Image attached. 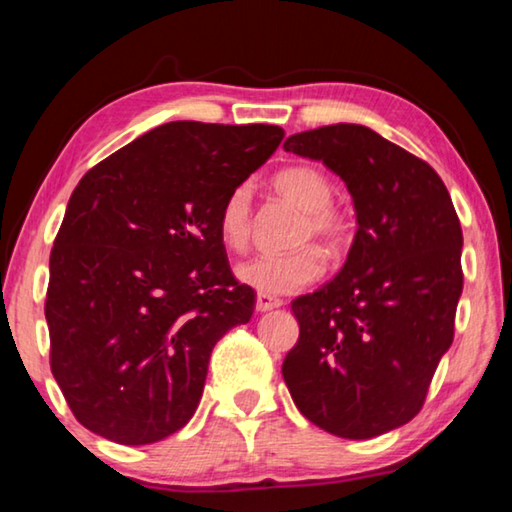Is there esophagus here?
I'll list each match as a JSON object with an SVG mask.
<instances>
[{
	"instance_id": "esophagus-1",
	"label": "esophagus",
	"mask_w": 512,
	"mask_h": 512,
	"mask_svg": "<svg viewBox=\"0 0 512 512\" xmlns=\"http://www.w3.org/2000/svg\"><path fill=\"white\" fill-rule=\"evenodd\" d=\"M282 307V300L280 298H273V296H266V293H257V300H255V309L257 311H271Z\"/></svg>"
}]
</instances>
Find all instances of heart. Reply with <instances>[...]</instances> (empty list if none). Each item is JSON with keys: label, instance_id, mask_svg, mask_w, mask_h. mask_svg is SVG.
<instances>
[{"label": "heart", "instance_id": "b5f03b06", "mask_svg": "<svg viewBox=\"0 0 512 512\" xmlns=\"http://www.w3.org/2000/svg\"><path fill=\"white\" fill-rule=\"evenodd\" d=\"M275 194L298 207L302 221L293 244L302 246L289 255H262L237 268V277L250 289L266 296H287L309 287L325 271L320 251L305 247L316 240L327 257H339L350 244L352 221L334 205V183L314 164H293L273 176ZM219 237L235 253H244L253 237V196L248 185H239L225 196L216 216Z\"/></svg>", "mask_w": 512, "mask_h": 512}]
</instances>
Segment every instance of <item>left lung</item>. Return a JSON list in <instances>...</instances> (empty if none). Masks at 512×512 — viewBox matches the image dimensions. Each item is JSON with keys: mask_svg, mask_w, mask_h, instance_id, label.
Here are the masks:
<instances>
[{"mask_svg": "<svg viewBox=\"0 0 512 512\" xmlns=\"http://www.w3.org/2000/svg\"><path fill=\"white\" fill-rule=\"evenodd\" d=\"M284 149L339 173L359 230L341 273L291 302L300 336L282 375L316 427L375 438L420 413L454 341L461 221L433 167L366 126H320Z\"/></svg>", "mask_w": 512, "mask_h": 512, "instance_id": "8db88e82", "label": "left lung"}]
</instances>
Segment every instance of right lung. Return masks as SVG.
<instances>
[{"label":"right lung","instance_id":"1","mask_svg":"<svg viewBox=\"0 0 512 512\" xmlns=\"http://www.w3.org/2000/svg\"><path fill=\"white\" fill-rule=\"evenodd\" d=\"M284 140L271 124L171 121L85 173L49 257V366L74 418L119 445L183 429L216 341L255 311L219 207Z\"/></svg>","mask_w":512,"mask_h":512}]
</instances>
